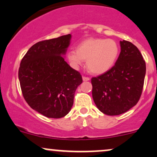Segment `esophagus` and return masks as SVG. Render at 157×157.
I'll list each match as a JSON object with an SVG mask.
<instances>
[{"instance_id": "obj_1", "label": "esophagus", "mask_w": 157, "mask_h": 157, "mask_svg": "<svg viewBox=\"0 0 157 157\" xmlns=\"http://www.w3.org/2000/svg\"><path fill=\"white\" fill-rule=\"evenodd\" d=\"M82 79H83V81H84V82H87V81L90 80V78H88V77H85V76H83Z\"/></svg>"}]
</instances>
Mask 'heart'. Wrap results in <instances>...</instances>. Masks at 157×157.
Listing matches in <instances>:
<instances>
[{
	"mask_svg": "<svg viewBox=\"0 0 157 157\" xmlns=\"http://www.w3.org/2000/svg\"><path fill=\"white\" fill-rule=\"evenodd\" d=\"M119 55V46L113 39L90 38L78 44L75 50H70L67 59L73 67H78L86 60L91 73L100 75L113 66Z\"/></svg>",
	"mask_w": 157,
	"mask_h": 157,
	"instance_id": "obj_1",
	"label": "heart"
}]
</instances>
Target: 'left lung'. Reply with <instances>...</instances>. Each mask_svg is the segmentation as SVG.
<instances>
[{"label": "left lung", "mask_w": 157, "mask_h": 157, "mask_svg": "<svg viewBox=\"0 0 157 157\" xmlns=\"http://www.w3.org/2000/svg\"><path fill=\"white\" fill-rule=\"evenodd\" d=\"M120 46L115 65L91 81L97 108L109 116L124 113L136 105L146 75V63L138 48L124 40L120 41Z\"/></svg>", "instance_id": "8db88e82"}]
</instances>
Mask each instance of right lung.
<instances>
[{
	"label": "right lung",
	"mask_w": 157,
	"mask_h": 157,
	"mask_svg": "<svg viewBox=\"0 0 157 157\" xmlns=\"http://www.w3.org/2000/svg\"><path fill=\"white\" fill-rule=\"evenodd\" d=\"M71 34L40 41L22 58L18 76L23 97L36 111L48 118L66 116L73 105L82 77L65 61Z\"/></svg>",
	"instance_id": "obj_1"
}]
</instances>
